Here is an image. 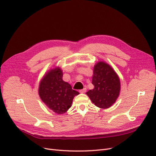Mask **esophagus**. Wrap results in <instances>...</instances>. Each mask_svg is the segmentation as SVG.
I'll return each mask as SVG.
<instances>
[{
  "instance_id": "1",
  "label": "esophagus",
  "mask_w": 156,
  "mask_h": 156,
  "mask_svg": "<svg viewBox=\"0 0 156 156\" xmlns=\"http://www.w3.org/2000/svg\"><path fill=\"white\" fill-rule=\"evenodd\" d=\"M86 91H87V88H84L83 89L80 90H79V92L83 94V93H85V92H86Z\"/></svg>"
}]
</instances>
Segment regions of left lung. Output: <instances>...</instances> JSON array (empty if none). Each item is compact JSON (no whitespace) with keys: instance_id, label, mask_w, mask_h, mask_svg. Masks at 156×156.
Here are the masks:
<instances>
[{"instance_id":"left-lung-1","label":"left lung","mask_w":156,"mask_h":156,"mask_svg":"<svg viewBox=\"0 0 156 156\" xmlns=\"http://www.w3.org/2000/svg\"><path fill=\"white\" fill-rule=\"evenodd\" d=\"M92 83L94 88L87 92L96 106L107 108L114 104L120 90V79L109 65L98 62L94 67Z\"/></svg>"}]
</instances>
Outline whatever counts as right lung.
<instances>
[{
    "mask_svg": "<svg viewBox=\"0 0 156 156\" xmlns=\"http://www.w3.org/2000/svg\"><path fill=\"white\" fill-rule=\"evenodd\" d=\"M62 72L60 68L51 69L41 79L39 95L41 100L51 110L61 115L72 106L73 99L79 93L62 80Z\"/></svg>",
    "mask_w": 156,
    "mask_h": 156,
    "instance_id": "add662e5",
    "label": "right lung"
}]
</instances>
